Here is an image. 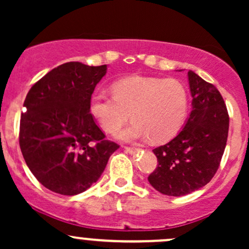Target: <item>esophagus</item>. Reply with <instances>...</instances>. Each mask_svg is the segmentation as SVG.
I'll list each match as a JSON object with an SVG mask.
<instances>
[{"instance_id": "esophagus-1", "label": "esophagus", "mask_w": 249, "mask_h": 249, "mask_svg": "<svg viewBox=\"0 0 249 249\" xmlns=\"http://www.w3.org/2000/svg\"><path fill=\"white\" fill-rule=\"evenodd\" d=\"M124 148H125V151H126V152H128L130 154H134V153H137V152H139V151H141V148H138V147L125 146Z\"/></svg>"}]
</instances>
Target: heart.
<instances>
[{
    "label": "heart",
    "instance_id": "obj_1",
    "mask_svg": "<svg viewBox=\"0 0 249 249\" xmlns=\"http://www.w3.org/2000/svg\"><path fill=\"white\" fill-rule=\"evenodd\" d=\"M112 91L113 96L98 92L91 97L90 113L107 133L121 130L132 113L133 124L118 134L123 141L168 142L186 118L187 91L177 79L125 77L113 83Z\"/></svg>",
    "mask_w": 249,
    "mask_h": 249
}]
</instances>
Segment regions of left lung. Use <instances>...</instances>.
<instances>
[{"label": "left lung", "instance_id": "obj_1", "mask_svg": "<svg viewBox=\"0 0 249 249\" xmlns=\"http://www.w3.org/2000/svg\"><path fill=\"white\" fill-rule=\"evenodd\" d=\"M192 111L184 128L154 148L158 159L148 181L158 192L180 196L208 184L220 166L230 127L224 98L213 84L188 71Z\"/></svg>", "mask_w": 249, "mask_h": 249}]
</instances>
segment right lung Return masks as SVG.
Wrapping results in <instances>:
<instances>
[{
  "label": "right lung",
  "mask_w": 249,
  "mask_h": 249,
  "mask_svg": "<svg viewBox=\"0 0 249 249\" xmlns=\"http://www.w3.org/2000/svg\"><path fill=\"white\" fill-rule=\"evenodd\" d=\"M107 65L68 62L31 87L19 123V147L31 173L63 196L87 191L119 145L105 139L90 113V99Z\"/></svg>",
  "instance_id": "obj_1"
}]
</instances>
